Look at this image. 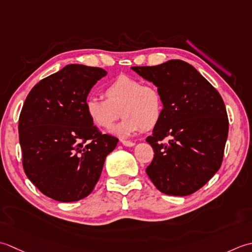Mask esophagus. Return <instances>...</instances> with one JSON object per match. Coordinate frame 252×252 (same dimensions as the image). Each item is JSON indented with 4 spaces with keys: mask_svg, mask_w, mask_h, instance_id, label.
<instances>
[{
    "mask_svg": "<svg viewBox=\"0 0 252 252\" xmlns=\"http://www.w3.org/2000/svg\"><path fill=\"white\" fill-rule=\"evenodd\" d=\"M122 143L125 147H133V146H135V142L129 141V140H122Z\"/></svg>",
    "mask_w": 252,
    "mask_h": 252,
    "instance_id": "obj_1",
    "label": "esophagus"
}]
</instances>
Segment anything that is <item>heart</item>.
<instances>
[{
	"mask_svg": "<svg viewBox=\"0 0 252 252\" xmlns=\"http://www.w3.org/2000/svg\"><path fill=\"white\" fill-rule=\"evenodd\" d=\"M104 99L89 97L86 113L94 124L109 130L120 119L124 120L114 128L122 137L139 130L148 131L160 123L164 103L160 90L155 85H142L140 80L128 76H119L104 89Z\"/></svg>",
	"mask_w": 252,
	"mask_h": 252,
	"instance_id": "heart-1",
	"label": "heart"
}]
</instances>
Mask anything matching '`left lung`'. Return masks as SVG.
Here are the masks:
<instances>
[{"mask_svg": "<svg viewBox=\"0 0 252 252\" xmlns=\"http://www.w3.org/2000/svg\"><path fill=\"white\" fill-rule=\"evenodd\" d=\"M160 90L164 110L146 141L155 156L146 169L165 194L188 196L217 173L223 161L228 117L219 91L190 64L171 60L131 67ZM169 137L167 143H162Z\"/></svg>", "mask_w": 252, "mask_h": 252, "instance_id": "obj_1", "label": "left lung"}]
</instances>
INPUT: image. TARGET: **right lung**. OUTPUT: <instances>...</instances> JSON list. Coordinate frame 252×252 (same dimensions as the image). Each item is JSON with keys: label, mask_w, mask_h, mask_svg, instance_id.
Here are the masks:
<instances>
[{"label": "right lung", "mask_w": 252, "mask_h": 252, "mask_svg": "<svg viewBox=\"0 0 252 252\" xmlns=\"http://www.w3.org/2000/svg\"><path fill=\"white\" fill-rule=\"evenodd\" d=\"M105 75L99 67L70 64L40 80L25 100L18 122L24 171L56 201L90 194L119 142L103 135L86 113L87 96Z\"/></svg>", "instance_id": "1"}]
</instances>
